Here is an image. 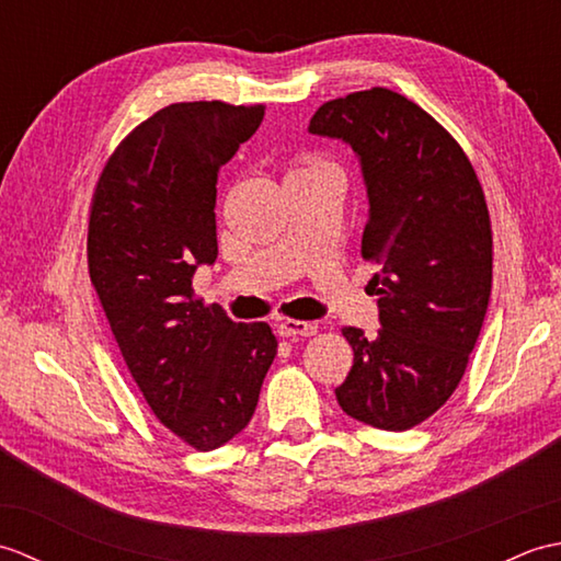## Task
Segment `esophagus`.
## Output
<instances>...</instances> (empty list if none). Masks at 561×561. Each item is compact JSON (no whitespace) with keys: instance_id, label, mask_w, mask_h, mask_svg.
<instances>
[{"instance_id":"esophagus-1","label":"esophagus","mask_w":561,"mask_h":561,"mask_svg":"<svg viewBox=\"0 0 561 561\" xmlns=\"http://www.w3.org/2000/svg\"><path fill=\"white\" fill-rule=\"evenodd\" d=\"M277 330H279L282 337H313L316 332H318V325L316 323H306V320L284 318Z\"/></svg>"}]
</instances>
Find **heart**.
I'll return each mask as SVG.
<instances>
[{"instance_id": "b5f03b06", "label": "heart", "mask_w": 561, "mask_h": 561, "mask_svg": "<svg viewBox=\"0 0 561 561\" xmlns=\"http://www.w3.org/2000/svg\"><path fill=\"white\" fill-rule=\"evenodd\" d=\"M320 169H330V163L325 159L320 157H311V153H306V157H301L299 161H296L294 171L289 175H299V173H313V171H320Z\"/></svg>"}]
</instances>
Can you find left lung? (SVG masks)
Instances as JSON below:
<instances>
[{
    "label": "left lung",
    "instance_id": "obj_1",
    "mask_svg": "<svg viewBox=\"0 0 561 561\" xmlns=\"http://www.w3.org/2000/svg\"><path fill=\"white\" fill-rule=\"evenodd\" d=\"M313 135L362 161L368 219L362 257L380 267V330L342 328L354 364L335 396L354 420L408 432L458 388L492 291V221L468 153L400 93L374 87L320 105Z\"/></svg>",
    "mask_w": 561,
    "mask_h": 561
}]
</instances>
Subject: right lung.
Returning <instances> with one entry per match:
<instances>
[{
  "label": "right lung",
  "mask_w": 561,
  "mask_h": 561,
  "mask_svg": "<svg viewBox=\"0 0 561 561\" xmlns=\"http://www.w3.org/2000/svg\"><path fill=\"white\" fill-rule=\"evenodd\" d=\"M265 105L173 103L105 161L89 214V277L153 416L195 450L248 426L277 354L267 323H233L193 289L217 260V173Z\"/></svg>",
  "instance_id": "obj_1"
}]
</instances>
